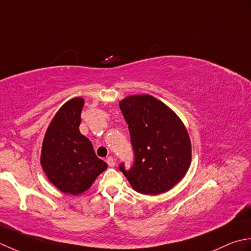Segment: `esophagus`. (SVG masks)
<instances>
[{"instance_id":"34e87169","label":"esophagus","mask_w":251,"mask_h":251,"mask_svg":"<svg viewBox=\"0 0 251 251\" xmlns=\"http://www.w3.org/2000/svg\"><path fill=\"white\" fill-rule=\"evenodd\" d=\"M106 162H107V165H108L109 167H115V165H116V161H115V159L112 157L107 158Z\"/></svg>"}]
</instances>
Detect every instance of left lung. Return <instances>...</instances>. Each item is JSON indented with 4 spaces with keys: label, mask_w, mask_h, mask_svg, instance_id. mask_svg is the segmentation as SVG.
Wrapping results in <instances>:
<instances>
[{
    "label": "left lung",
    "mask_w": 251,
    "mask_h": 251,
    "mask_svg": "<svg viewBox=\"0 0 251 251\" xmlns=\"http://www.w3.org/2000/svg\"><path fill=\"white\" fill-rule=\"evenodd\" d=\"M129 126L134 161L119 170L136 192L158 195L185 176L192 159L190 136L180 118L151 95H132L120 103Z\"/></svg>",
    "instance_id": "obj_1"
}]
</instances>
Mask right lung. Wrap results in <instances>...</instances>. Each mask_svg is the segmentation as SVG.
Returning <instances> with one entry per match:
<instances>
[{"label":"right lung","mask_w":251,"mask_h":251,"mask_svg":"<svg viewBox=\"0 0 251 251\" xmlns=\"http://www.w3.org/2000/svg\"><path fill=\"white\" fill-rule=\"evenodd\" d=\"M83 104V99L75 97L63 105L48 127L41 151V165L49 180L73 195L88 190L107 168L90 140L80 133Z\"/></svg>","instance_id":"obj_1"}]
</instances>
